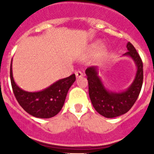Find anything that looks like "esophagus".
<instances>
[{"label": "esophagus", "mask_w": 154, "mask_h": 154, "mask_svg": "<svg viewBox=\"0 0 154 154\" xmlns=\"http://www.w3.org/2000/svg\"><path fill=\"white\" fill-rule=\"evenodd\" d=\"M83 72H81V71H77L76 72V77H77V78H80V77H83Z\"/></svg>", "instance_id": "obj_1"}]
</instances>
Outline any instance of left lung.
Wrapping results in <instances>:
<instances>
[{"mask_svg": "<svg viewBox=\"0 0 154 154\" xmlns=\"http://www.w3.org/2000/svg\"><path fill=\"white\" fill-rule=\"evenodd\" d=\"M128 52L123 56L129 57L134 60L137 67L134 82L125 90L112 92L107 89L103 84L97 66L87 68L85 74L89 83V94L93 106L103 117L113 118L127 112L138 97L143 83V64L134 45L128 42ZM101 71V70H100Z\"/></svg>", "mask_w": 154, "mask_h": 154, "instance_id": "8db88e82", "label": "left lung"}]
</instances>
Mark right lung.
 Segmentation results:
<instances>
[{"label": "right lung", "mask_w": 154, "mask_h": 154, "mask_svg": "<svg viewBox=\"0 0 154 154\" xmlns=\"http://www.w3.org/2000/svg\"><path fill=\"white\" fill-rule=\"evenodd\" d=\"M10 80L17 101L28 113L38 118H50L62 109L68 91L76 81V76L72 74L58 80L41 91L28 92L20 89L14 82L11 61Z\"/></svg>", "instance_id": "right-lung-1"}]
</instances>
